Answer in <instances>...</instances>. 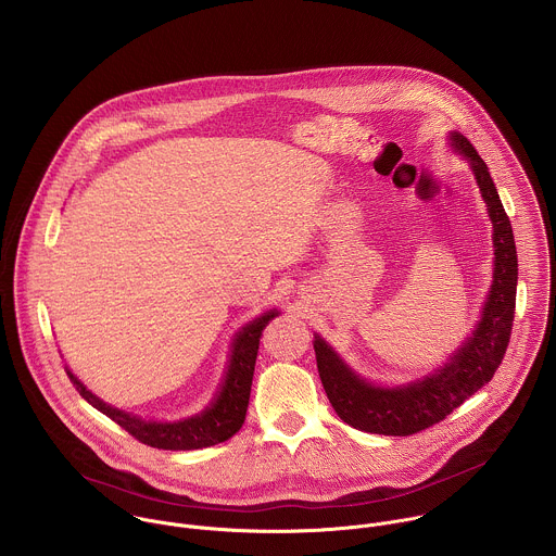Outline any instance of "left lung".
<instances>
[{
	"mask_svg": "<svg viewBox=\"0 0 556 556\" xmlns=\"http://www.w3.org/2000/svg\"><path fill=\"white\" fill-rule=\"evenodd\" d=\"M453 144L472 164L477 184L494 222V282L483 317L459 354L431 377L401 388H377L348 369L337 354L315 337V356L326 394L348 425L381 435H412L444 420L468 396L483 388L501 367L516 317L518 252L511 222L498 198L485 162L462 134Z\"/></svg>",
	"mask_w": 556,
	"mask_h": 556,
	"instance_id": "1",
	"label": "left lung"
}]
</instances>
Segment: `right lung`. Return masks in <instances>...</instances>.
Returning <instances> with one entry per match:
<instances>
[{
    "mask_svg": "<svg viewBox=\"0 0 556 556\" xmlns=\"http://www.w3.org/2000/svg\"><path fill=\"white\" fill-rule=\"evenodd\" d=\"M276 311L263 313L254 321L245 324L239 334L235 337L228 369L224 375L222 388L215 394L213 403L202 409L200 414L177 420V422H155V420H142L131 414H125L108 403H103L99 396L88 392L84 383L68 370V377L77 392L94 405L99 412H103L108 418H112L116 425H121L125 431H129L136 440L142 444H149L153 448L164 451H191V448H204L219 444L228 438H232L248 412L250 401V388H252V375L256 365V352H258V339L263 328L276 317Z\"/></svg>",
    "mask_w": 556,
    "mask_h": 556,
    "instance_id": "right-lung-1",
    "label": "right lung"
}]
</instances>
